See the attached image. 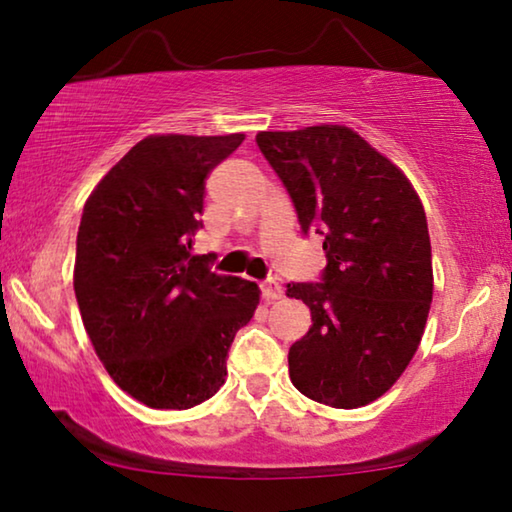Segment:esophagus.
Returning <instances> with one entry per match:
<instances>
[{"mask_svg": "<svg viewBox=\"0 0 512 512\" xmlns=\"http://www.w3.org/2000/svg\"><path fill=\"white\" fill-rule=\"evenodd\" d=\"M282 285L278 280H273V278H269V280H264L262 282V296L266 301H276V299H282Z\"/></svg>", "mask_w": 512, "mask_h": 512, "instance_id": "34e87169", "label": "esophagus"}]
</instances>
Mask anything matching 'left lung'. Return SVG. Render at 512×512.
<instances>
[{
  "instance_id": "obj_1",
  "label": "left lung",
  "mask_w": 512,
  "mask_h": 512,
  "mask_svg": "<svg viewBox=\"0 0 512 512\" xmlns=\"http://www.w3.org/2000/svg\"><path fill=\"white\" fill-rule=\"evenodd\" d=\"M257 147L289 193L301 232L324 236L317 282H289L310 331L289 347V379L305 398L356 409L384 395L423 338L432 250L407 177L345 126L259 133Z\"/></svg>"
}]
</instances>
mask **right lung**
<instances>
[{"label":"right lung","instance_id":"right-lung-1","mask_svg":"<svg viewBox=\"0 0 512 512\" xmlns=\"http://www.w3.org/2000/svg\"><path fill=\"white\" fill-rule=\"evenodd\" d=\"M246 135H151L105 174L82 211L75 299L98 358L151 409H190L227 375L259 303L255 282L193 255L204 181Z\"/></svg>","mask_w":512,"mask_h":512}]
</instances>
